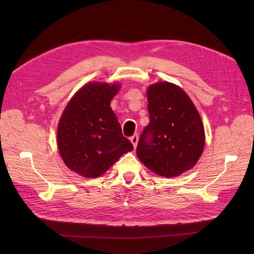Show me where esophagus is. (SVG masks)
I'll return each mask as SVG.
<instances>
[{
    "label": "esophagus",
    "mask_w": 254,
    "mask_h": 254,
    "mask_svg": "<svg viewBox=\"0 0 254 254\" xmlns=\"http://www.w3.org/2000/svg\"><path fill=\"white\" fill-rule=\"evenodd\" d=\"M130 141H131V143L133 144L134 148H135L136 145H137V142H139V135H137V134H133L131 137H130Z\"/></svg>",
    "instance_id": "34e87169"
}]
</instances>
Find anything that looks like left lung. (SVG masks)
<instances>
[{
  "mask_svg": "<svg viewBox=\"0 0 254 254\" xmlns=\"http://www.w3.org/2000/svg\"><path fill=\"white\" fill-rule=\"evenodd\" d=\"M149 124L136 156L150 171L176 177L193 167L204 147V128L196 107L181 88L157 82L147 90Z\"/></svg>",
  "mask_w": 254,
  "mask_h": 254,
  "instance_id": "obj_1",
  "label": "left lung"
}]
</instances>
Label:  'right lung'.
<instances>
[{
  "label": "right lung",
  "instance_id": "add662e5",
  "mask_svg": "<svg viewBox=\"0 0 254 254\" xmlns=\"http://www.w3.org/2000/svg\"><path fill=\"white\" fill-rule=\"evenodd\" d=\"M119 86L90 82L65 107L57 130L58 149L70 170L95 178L131 151L110 103Z\"/></svg>",
  "mask_w": 254,
  "mask_h": 254
}]
</instances>
